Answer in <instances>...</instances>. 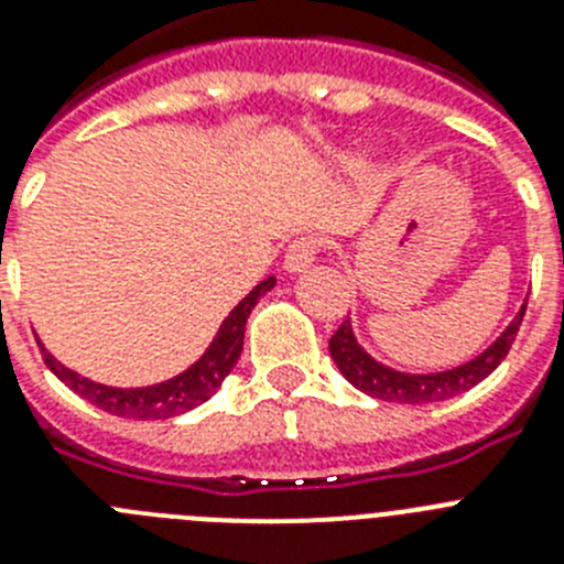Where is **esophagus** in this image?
<instances>
[{
    "label": "esophagus",
    "mask_w": 564,
    "mask_h": 564,
    "mask_svg": "<svg viewBox=\"0 0 564 564\" xmlns=\"http://www.w3.org/2000/svg\"><path fill=\"white\" fill-rule=\"evenodd\" d=\"M316 253H319V239H314V236H302V239H296V242L285 250V262L282 264H285L288 273H302L316 262Z\"/></svg>",
    "instance_id": "1"
}]
</instances>
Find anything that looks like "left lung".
<instances>
[{"label":"left lung","instance_id":"left-lung-1","mask_svg":"<svg viewBox=\"0 0 564 564\" xmlns=\"http://www.w3.org/2000/svg\"><path fill=\"white\" fill-rule=\"evenodd\" d=\"M524 307L528 300L522 302L519 314L508 322V328L490 341L482 354H476L468 362L456 365L447 370H431V373H411V370H397L391 365L379 362L368 350L359 345L350 325V316L339 325L334 336H330V356H334L336 368L356 391L368 393L382 402H399V405H427V402H442V399H454L459 393L470 391L474 384L482 382L499 368L508 350H511L513 339L522 325Z\"/></svg>","mask_w":564,"mask_h":564}]
</instances>
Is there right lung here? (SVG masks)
Listing matches in <instances>:
<instances>
[{
    "instance_id": "1",
    "label": "right lung",
    "mask_w": 564,
    "mask_h": 564,
    "mask_svg": "<svg viewBox=\"0 0 564 564\" xmlns=\"http://www.w3.org/2000/svg\"><path fill=\"white\" fill-rule=\"evenodd\" d=\"M276 285V276L262 279L253 291L245 296L239 305L230 311L223 319L219 330H216L214 341H210L205 354L196 359L191 368H185L176 377L165 379V382L144 384V388H113V384L94 382V379L82 377L76 370L65 368V365L45 350L40 341L45 365L70 388L79 393L82 399H88L90 405L102 408V411L113 413V416H124V420H171L180 413L191 411V408L208 402L219 388H223L225 377L234 370L236 359L242 354L245 341V325H248L250 311L257 307L259 296L271 291Z\"/></svg>"
}]
</instances>
